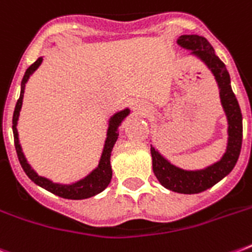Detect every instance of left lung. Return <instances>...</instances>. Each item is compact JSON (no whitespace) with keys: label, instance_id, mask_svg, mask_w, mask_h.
Masks as SVG:
<instances>
[{"label":"left lung","instance_id":"left-lung-1","mask_svg":"<svg viewBox=\"0 0 252 252\" xmlns=\"http://www.w3.org/2000/svg\"><path fill=\"white\" fill-rule=\"evenodd\" d=\"M178 44L183 48L192 49V53L201 57V60L209 66L217 80L221 103L229 122V142L226 153L223 154L221 161L204 170L184 171L168 163L154 148H150V152L153 158V171L163 187L179 193H199L213 187L234 168L242 148V112L238 100L231 90L229 72L225 64L215 55V49L211 43L199 35H182L178 39Z\"/></svg>","mask_w":252,"mask_h":252}]
</instances>
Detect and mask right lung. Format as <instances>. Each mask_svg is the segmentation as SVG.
I'll use <instances>...</instances> for the list:
<instances>
[{"instance_id": "add662e5", "label": "right lung", "mask_w": 252, "mask_h": 252, "mask_svg": "<svg viewBox=\"0 0 252 252\" xmlns=\"http://www.w3.org/2000/svg\"><path fill=\"white\" fill-rule=\"evenodd\" d=\"M43 57H39L32 65H30L29 69L26 70L23 80H22V90L19 99L17 100L15 104V110H14L13 115V133H14V145H15V150H17L18 159L21 163L22 168L25 170L30 179L32 180L33 183H36L37 186H40L47 191L52 192L55 195L64 197V199H72V200H81L87 199L91 196H95L99 192H102L104 188L110 184L111 178H112V170H111V152L114 148L115 142L118 140V126H120V123L123 122V119L126 118V115L129 114V110H124L119 114L114 115L110 120V128H108V133H107V140L104 144V149H103L102 157H100V162H99L98 167L95 168L94 171L91 172L90 175H87L85 179L77 182V183L72 184V186H61V184H55L51 180L41 178L33 171L32 168L30 167V165L26 161L25 156L22 153L21 145L18 141V132H17V122L18 116H19V111L22 107V99H23V90H25V84L29 80V77L33 73V70H36V68L41 64Z\"/></svg>"}]
</instances>
